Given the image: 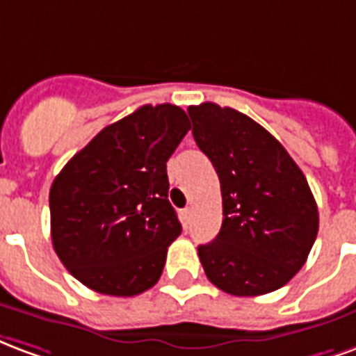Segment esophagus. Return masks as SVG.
<instances>
[{"label": "esophagus", "instance_id": "1", "mask_svg": "<svg viewBox=\"0 0 356 356\" xmlns=\"http://www.w3.org/2000/svg\"><path fill=\"white\" fill-rule=\"evenodd\" d=\"M189 220H191V209L180 210V222L184 224V227H188Z\"/></svg>", "mask_w": 356, "mask_h": 356}]
</instances>
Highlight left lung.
I'll list each match as a JSON object with an SVG mask.
<instances>
[{
    "label": "left lung",
    "instance_id": "8db88e82",
    "mask_svg": "<svg viewBox=\"0 0 356 356\" xmlns=\"http://www.w3.org/2000/svg\"><path fill=\"white\" fill-rule=\"evenodd\" d=\"M193 138L216 168L222 229L199 246L209 281L232 296L284 286L307 260L318 232L309 184L273 134L233 108L189 106Z\"/></svg>",
    "mask_w": 356,
    "mask_h": 356
}]
</instances>
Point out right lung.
<instances>
[{"label": "right lung", "mask_w": 356, "mask_h": 356, "mask_svg": "<svg viewBox=\"0 0 356 356\" xmlns=\"http://www.w3.org/2000/svg\"><path fill=\"white\" fill-rule=\"evenodd\" d=\"M188 131L181 108L147 104L102 129L54 178V252L85 286L127 298L159 281L181 232L167 161Z\"/></svg>", "instance_id": "add662e5"}]
</instances>
